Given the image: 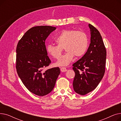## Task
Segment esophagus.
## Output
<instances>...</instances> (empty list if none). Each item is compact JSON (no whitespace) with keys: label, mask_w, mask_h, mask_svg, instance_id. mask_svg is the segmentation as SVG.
<instances>
[{"label":"esophagus","mask_w":121,"mask_h":121,"mask_svg":"<svg viewBox=\"0 0 121 121\" xmlns=\"http://www.w3.org/2000/svg\"><path fill=\"white\" fill-rule=\"evenodd\" d=\"M60 70L62 72H65L67 71V69H66V68L64 67H62L60 68Z\"/></svg>","instance_id":"esophagus-1"}]
</instances>
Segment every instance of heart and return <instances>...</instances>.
<instances>
[{
  "instance_id": "1",
  "label": "heart",
  "mask_w": 121,
  "mask_h": 121,
  "mask_svg": "<svg viewBox=\"0 0 121 121\" xmlns=\"http://www.w3.org/2000/svg\"><path fill=\"white\" fill-rule=\"evenodd\" d=\"M55 42L57 45L50 44L47 47V52L50 56L57 59L61 55L63 48L67 52L55 63L57 66L69 65L74 56H83L88 46V38L84 32L71 29L63 30L56 38Z\"/></svg>"
}]
</instances>
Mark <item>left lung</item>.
I'll use <instances>...</instances> for the list:
<instances>
[{
	"label": "left lung",
	"mask_w": 121,
	"mask_h": 121,
	"mask_svg": "<svg viewBox=\"0 0 121 121\" xmlns=\"http://www.w3.org/2000/svg\"><path fill=\"white\" fill-rule=\"evenodd\" d=\"M91 32V43L87 52L73 65L75 73L73 81L74 91L85 95L96 88L104 73L106 51L99 31L89 24Z\"/></svg>",
	"instance_id": "8db88e82"
}]
</instances>
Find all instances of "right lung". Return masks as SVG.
<instances>
[{
    "instance_id": "right-lung-1",
    "label": "right lung",
    "mask_w": 121,
    "mask_h": 121,
    "mask_svg": "<svg viewBox=\"0 0 121 121\" xmlns=\"http://www.w3.org/2000/svg\"><path fill=\"white\" fill-rule=\"evenodd\" d=\"M56 28L51 26L32 27L25 33L17 44V74L27 89L37 96H43L52 92L60 73L59 67L43 71L51 63L45 41Z\"/></svg>"
}]
</instances>
